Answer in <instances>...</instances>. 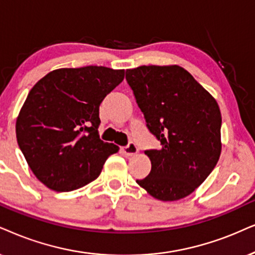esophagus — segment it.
Returning a JSON list of instances; mask_svg holds the SVG:
<instances>
[{
	"mask_svg": "<svg viewBox=\"0 0 255 255\" xmlns=\"http://www.w3.org/2000/svg\"><path fill=\"white\" fill-rule=\"evenodd\" d=\"M137 151H138V148L136 147V144L133 143V142H130L127 147L122 148V153H124L127 157L134 156L135 154L137 153Z\"/></svg>",
	"mask_w": 255,
	"mask_h": 255,
	"instance_id": "1",
	"label": "esophagus"
}]
</instances>
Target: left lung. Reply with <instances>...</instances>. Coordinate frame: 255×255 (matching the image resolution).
Wrapping results in <instances>:
<instances>
[{"mask_svg": "<svg viewBox=\"0 0 255 255\" xmlns=\"http://www.w3.org/2000/svg\"><path fill=\"white\" fill-rule=\"evenodd\" d=\"M147 128L161 142L149 149L151 169L137 185L161 201L192 194L217 166L221 153V113L215 99L176 66L126 70Z\"/></svg>", "mask_w": 255, "mask_h": 255, "instance_id": "obj_1", "label": "left lung"}]
</instances>
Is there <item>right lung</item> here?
Wrapping results in <instances>:
<instances>
[{
    "label": "right lung",
    "instance_id": "right-lung-1",
    "mask_svg": "<svg viewBox=\"0 0 255 255\" xmlns=\"http://www.w3.org/2000/svg\"><path fill=\"white\" fill-rule=\"evenodd\" d=\"M124 69L87 66L48 73L31 88L16 138L34 175L56 192L94 181L119 147L99 136V107L124 81Z\"/></svg>",
    "mask_w": 255,
    "mask_h": 255
}]
</instances>
